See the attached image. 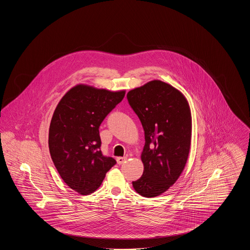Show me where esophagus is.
Instances as JSON below:
<instances>
[{"instance_id":"esophagus-1","label":"esophagus","mask_w":250,"mask_h":250,"mask_svg":"<svg viewBox=\"0 0 250 250\" xmlns=\"http://www.w3.org/2000/svg\"><path fill=\"white\" fill-rule=\"evenodd\" d=\"M126 160H127V157H125V156H124V157H117V158H116V161H117V163H118L119 165L124 164Z\"/></svg>"}]
</instances>
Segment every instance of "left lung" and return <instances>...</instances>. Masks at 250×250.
Here are the masks:
<instances>
[{"instance_id": "1", "label": "left lung", "mask_w": 250, "mask_h": 250, "mask_svg": "<svg viewBox=\"0 0 250 250\" xmlns=\"http://www.w3.org/2000/svg\"><path fill=\"white\" fill-rule=\"evenodd\" d=\"M126 97L145 135L143 174L132 185L140 195L154 198L167 190L186 166L190 150V109L182 93L161 81L131 90Z\"/></svg>"}]
</instances>
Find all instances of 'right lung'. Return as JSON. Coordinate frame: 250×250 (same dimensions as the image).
I'll return each instance as SVG.
<instances>
[{
  "label": "right lung",
  "mask_w": 250,
  "mask_h": 250,
  "mask_svg": "<svg viewBox=\"0 0 250 250\" xmlns=\"http://www.w3.org/2000/svg\"><path fill=\"white\" fill-rule=\"evenodd\" d=\"M77 85L62 96L54 110L48 132V148L61 178L82 195L96 190L116 160L101 152L99 126L125 97Z\"/></svg>",
  "instance_id": "right-lung-1"
}]
</instances>
